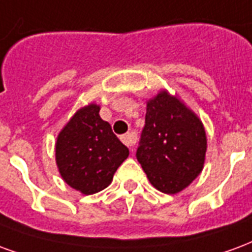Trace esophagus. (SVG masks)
<instances>
[{
    "label": "esophagus",
    "mask_w": 252,
    "mask_h": 252,
    "mask_svg": "<svg viewBox=\"0 0 252 252\" xmlns=\"http://www.w3.org/2000/svg\"><path fill=\"white\" fill-rule=\"evenodd\" d=\"M121 141H122V142H124V144L126 145L127 148H131V146H134V145H135V142H137V138H135V135H134V134L127 133L121 137Z\"/></svg>",
    "instance_id": "obj_1"
}]
</instances>
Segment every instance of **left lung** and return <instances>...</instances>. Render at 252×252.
I'll list each match as a JSON object with an SVG mask.
<instances>
[{"label":"left lung","mask_w":252,"mask_h":252,"mask_svg":"<svg viewBox=\"0 0 252 252\" xmlns=\"http://www.w3.org/2000/svg\"><path fill=\"white\" fill-rule=\"evenodd\" d=\"M207 152L205 130L196 114L166 91L150 99L137 159L154 188L174 194L201 172Z\"/></svg>","instance_id":"obj_1"}]
</instances>
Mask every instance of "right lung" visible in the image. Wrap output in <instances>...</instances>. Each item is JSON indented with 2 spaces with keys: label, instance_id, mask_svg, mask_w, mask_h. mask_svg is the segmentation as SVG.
Here are the masks:
<instances>
[{
  "label": "right lung",
  "instance_id": "right-lung-1",
  "mask_svg": "<svg viewBox=\"0 0 252 252\" xmlns=\"http://www.w3.org/2000/svg\"><path fill=\"white\" fill-rule=\"evenodd\" d=\"M99 106L88 104L73 115L56 142V164L63 180L84 194L110 185L128 149L99 117Z\"/></svg>",
  "mask_w": 252,
  "mask_h": 252
}]
</instances>
